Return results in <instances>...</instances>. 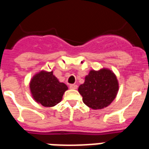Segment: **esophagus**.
Listing matches in <instances>:
<instances>
[{"instance_id": "34e87169", "label": "esophagus", "mask_w": 149, "mask_h": 149, "mask_svg": "<svg viewBox=\"0 0 149 149\" xmlns=\"http://www.w3.org/2000/svg\"><path fill=\"white\" fill-rule=\"evenodd\" d=\"M70 89H77V84H70Z\"/></svg>"}]
</instances>
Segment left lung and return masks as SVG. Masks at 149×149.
Returning a JSON list of instances; mask_svg holds the SVG:
<instances>
[{
	"instance_id": "8db88e82",
	"label": "left lung",
	"mask_w": 149,
	"mask_h": 149,
	"mask_svg": "<svg viewBox=\"0 0 149 149\" xmlns=\"http://www.w3.org/2000/svg\"><path fill=\"white\" fill-rule=\"evenodd\" d=\"M119 90L116 76L109 69L91 70L85 81L79 85L78 91L85 105L93 109L107 107L115 99Z\"/></svg>"
}]
</instances>
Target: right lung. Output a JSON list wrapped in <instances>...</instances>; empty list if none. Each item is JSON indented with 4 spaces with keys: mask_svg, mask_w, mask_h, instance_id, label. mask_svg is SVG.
Instances as JSON below:
<instances>
[{
    "mask_svg": "<svg viewBox=\"0 0 149 149\" xmlns=\"http://www.w3.org/2000/svg\"><path fill=\"white\" fill-rule=\"evenodd\" d=\"M33 99L44 107H53L59 103L68 87L58 81L53 71L42 70L33 77L29 83Z\"/></svg>",
    "mask_w": 149,
    "mask_h": 149,
    "instance_id": "1",
    "label": "right lung"
}]
</instances>
